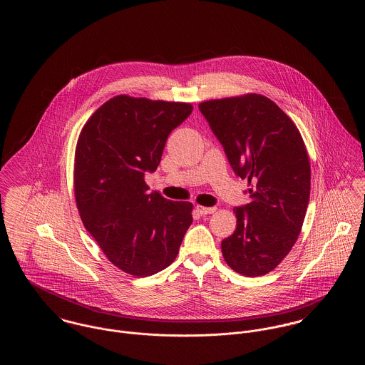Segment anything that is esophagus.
<instances>
[{"label":"esophagus","mask_w":365,"mask_h":365,"mask_svg":"<svg viewBox=\"0 0 365 365\" xmlns=\"http://www.w3.org/2000/svg\"><path fill=\"white\" fill-rule=\"evenodd\" d=\"M195 210L200 213V215H209V213H213L216 208L213 207H202V205H197Z\"/></svg>","instance_id":"obj_1"}]
</instances>
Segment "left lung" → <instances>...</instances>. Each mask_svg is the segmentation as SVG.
<instances>
[{"label": "left lung", "instance_id": "8db88e82", "mask_svg": "<svg viewBox=\"0 0 365 365\" xmlns=\"http://www.w3.org/2000/svg\"><path fill=\"white\" fill-rule=\"evenodd\" d=\"M234 173L247 179L250 202L234 209L235 231L222 241L230 268L243 277L275 269L292 250L309 202L311 164L294 122L268 97L247 93L198 105Z\"/></svg>", "mask_w": 365, "mask_h": 365}]
</instances>
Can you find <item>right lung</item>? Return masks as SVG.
<instances>
[{"mask_svg":"<svg viewBox=\"0 0 365 365\" xmlns=\"http://www.w3.org/2000/svg\"><path fill=\"white\" fill-rule=\"evenodd\" d=\"M192 105L116 96L83 125L75 149L73 191L83 226L105 257L133 277H150L176 259L192 204L149 194L170 133Z\"/></svg>","mask_w":365,"mask_h":365,"instance_id":"right-lung-1","label":"right lung"}]
</instances>
